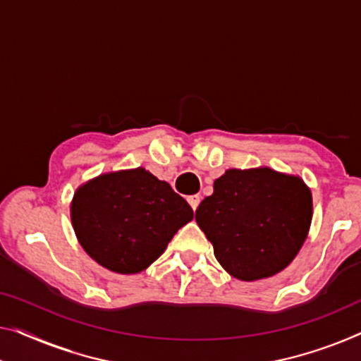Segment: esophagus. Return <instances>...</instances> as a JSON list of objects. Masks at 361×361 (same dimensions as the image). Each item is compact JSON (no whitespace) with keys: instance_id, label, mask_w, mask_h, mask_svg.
<instances>
[{"instance_id":"34e87169","label":"esophagus","mask_w":361,"mask_h":361,"mask_svg":"<svg viewBox=\"0 0 361 361\" xmlns=\"http://www.w3.org/2000/svg\"><path fill=\"white\" fill-rule=\"evenodd\" d=\"M188 202H190V206L192 207V211H196L197 206H199V202H201V196H197V195L190 196V197H188Z\"/></svg>"}]
</instances>
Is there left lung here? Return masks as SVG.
I'll use <instances>...</instances> for the list:
<instances>
[{"label":"left lung","instance_id":"8db88e82","mask_svg":"<svg viewBox=\"0 0 361 361\" xmlns=\"http://www.w3.org/2000/svg\"><path fill=\"white\" fill-rule=\"evenodd\" d=\"M311 219L306 183L269 166L227 170L196 211L220 266L245 282L283 271L303 246Z\"/></svg>","mask_w":361,"mask_h":361}]
</instances>
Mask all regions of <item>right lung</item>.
Returning a JSON list of instances; mask_svg holds the SVG:
<instances>
[{"label":"right lung","instance_id":"obj_1","mask_svg":"<svg viewBox=\"0 0 361 361\" xmlns=\"http://www.w3.org/2000/svg\"><path fill=\"white\" fill-rule=\"evenodd\" d=\"M191 220L190 204L142 166L95 176L78 188L71 201L80 246L118 274L147 269Z\"/></svg>","mask_w":361,"mask_h":361}]
</instances>
